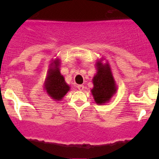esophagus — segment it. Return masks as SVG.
<instances>
[{"mask_svg":"<svg viewBox=\"0 0 159 159\" xmlns=\"http://www.w3.org/2000/svg\"><path fill=\"white\" fill-rule=\"evenodd\" d=\"M77 88H78L80 91H83V90L84 89V85H82V84H80V85H78V86H77Z\"/></svg>","mask_w":159,"mask_h":159,"instance_id":"obj_1","label":"esophagus"}]
</instances>
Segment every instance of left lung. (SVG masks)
<instances>
[{"label":"left lung","instance_id":"8db88e82","mask_svg":"<svg viewBox=\"0 0 159 159\" xmlns=\"http://www.w3.org/2000/svg\"><path fill=\"white\" fill-rule=\"evenodd\" d=\"M104 59L97 60L96 74L92 79L93 88L91 90L97 104L103 105L111 100L117 92V85L112 75L109 63H102Z\"/></svg>","mask_w":159,"mask_h":159}]
</instances>
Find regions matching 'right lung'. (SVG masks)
Wrapping results in <instances>:
<instances>
[{
  "label": "right lung",
  "mask_w": 159,
  "mask_h": 159,
  "mask_svg": "<svg viewBox=\"0 0 159 159\" xmlns=\"http://www.w3.org/2000/svg\"><path fill=\"white\" fill-rule=\"evenodd\" d=\"M60 60L57 58L52 60L48 70L43 88L49 97L55 101H61L70 91V86L65 82L64 77L60 71Z\"/></svg>",
  "instance_id": "obj_1"
}]
</instances>
